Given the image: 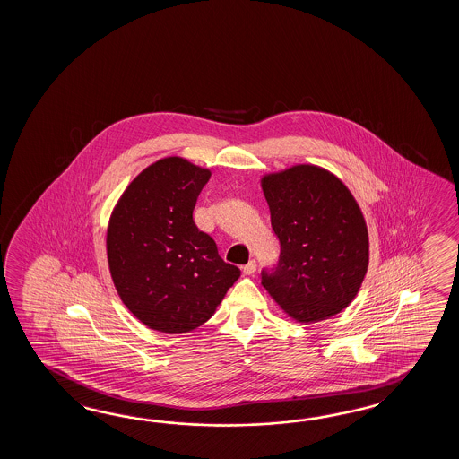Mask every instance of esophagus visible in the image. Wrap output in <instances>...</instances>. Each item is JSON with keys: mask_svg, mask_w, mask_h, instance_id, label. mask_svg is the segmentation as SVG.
<instances>
[{"mask_svg": "<svg viewBox=\"0 0 459 459\" xmlns=\"http://www.w3.org/2000/svg\"><path fill=\"white\" fill-rule=\"evenodd\" d=\"M255 269H257L255 261H249V263L246 264L243 267L244 275H253V273H255Z\"/></svg>", "mask_w": 459, "mask_h": 459, "instance_id": "esophagus-1", "label": "esophagus"}]
</instances>
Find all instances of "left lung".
<instances>
[{"mask_svg": "<svg viewBox=\"0 0 459 459\" xmlns=\"http://www.w3.org/2000/svg\"><path fill=\"white\" fill-rule=\"evenodd\" d=\"M281 243L264 289L299 323L342 312L361 289L369 265V234L350 188L323 167L297 164L261 178Z\"/></svg>", "mask_w": 459, "mask_h": 459, "instance_id": "1", "label": "left lung"}]
</instances>
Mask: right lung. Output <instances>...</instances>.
Instances as JSON below:
<instances>
[{"label": "right lung", "mask_w": 459, "mask_h": 459, "mask_svg": "<svg viewBox=\"0 0 459 459\" xmlns=\"http://www.w3.org/2000/svg\"><path fill=\"white\" fill-rule=\"evenodd\" d=\"M210 176L184 157H164L127 186L109 216L111 279L127 310L151 330H195L241 275L194 221Z\"/></svg>", "instance_id": "1"}]
</instances>
